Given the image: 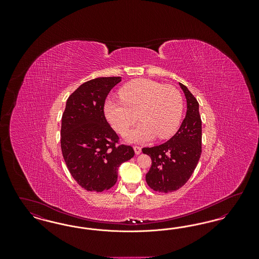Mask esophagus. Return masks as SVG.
Masks as SVG:
<instances>
[{"instance_id": "obj_1", "label": "esophagus", "mask_w": 259, "mask_h": 259, "mask_svg": "<svg viewBox=\"0 0 259 259\" xmlns=\"http://www.w3.org/2000/svg\"><path fill=\"white\" fill-rule=\"evenodd\" d=\"M133 148H134V150H135V153L137 154V155L141 153V151H142V148H140V147H138V146H135V147H133Z\"/></svg>"}]
</instances>
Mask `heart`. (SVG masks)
I'll use <instances>...</instances> for the list:
<instances>
[{"instance_id": "obj_1", "label": "heart", "mask_w": 259, "mask_h": 259, "mask_svg": "<svg viewBox=\"0 0 259 259\" xmlns=\"http://www.w3.org/2000/svg\"><path fill=\"white\" fill-rule=\"evenodd\" d=\"M120 101H107L104 106L106 118L120 135H125L135 123L139 124L127 137L130 143H146L153 139L163 140L172 136L179 127L184 111L181 92L150 79H136L118 91Z\"/></svg>"}]
</instances>
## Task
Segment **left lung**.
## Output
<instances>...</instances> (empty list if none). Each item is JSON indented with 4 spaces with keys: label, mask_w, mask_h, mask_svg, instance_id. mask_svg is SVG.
I'll list each match as a JSON object with an SVG mask.
<instances>
[{
    "label": "left lung",
    "mask_w": 259,
    "mask_h": 259,
    "mask_svg": "<svg viewBox=\"0 0 259 259\" xmlns=\"http://www.w3.org/2000/svg\"><path fill=\"white\" fill-rule=\"evenodd\" d=\"M186 98L187 111L183 123L172 138L156 147L144 148L151 158L146 175L148 186L154 191L169 193L178 190L194 172L202 152V121L199 104L187 87L180 82Z\"/></svg>",
    "instance_id": "obj_1"
}]
</instances>
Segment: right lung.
<instances>
[{
	"label": "right lung",
	"instance_id": "right-lung-1",
	"mask_svg": "<svg viewBox=\"0 0 259 259\" xmlns=\"http://www.w3.org/2000/svg\"><path fill=\"white\" fill-rule=\"evenodd\" d=\"M120 76L97 77L82 83L67 100L62 115V154L74 181L88 191L108 190L117 181L118 167L135 152L119 145L104 106Z\"/></svg>",
	"mask_w": 259,
	"mask_h": 259
}]
</instances>
